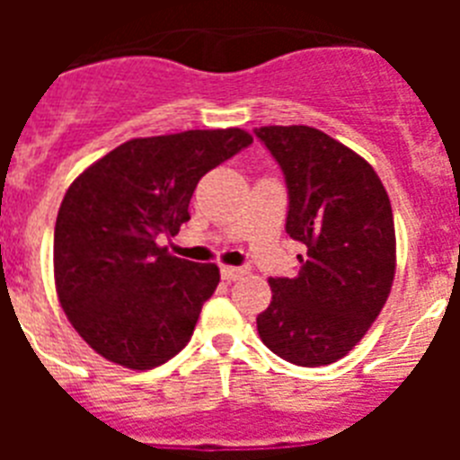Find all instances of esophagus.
Returning a JSON list of instances; mask_svg holds the SVG:
<instances>
[{
    "label": "esophagus",
    "instance_id": "1",
    "mask_svg": "<svg viewBox=\"0 0 460 460\" xmlns=\"http://www.w3.org/2000/svg\"><path fill=\"white\" fill-rule=\"evenodd\" d=\"M249 274V267H221V276L226 280H237Z\"/></svg>",
    "mask_w": 460,
    "mask_h": 460
}]
</instances>
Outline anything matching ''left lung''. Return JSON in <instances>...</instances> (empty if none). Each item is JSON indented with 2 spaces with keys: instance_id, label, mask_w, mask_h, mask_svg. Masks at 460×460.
<instances>
[{
  "instance_id": "obj_1",
  "label": "left lung",
  "mask_w": 460,
  "mask_h": 460,
  "mask_svg": "<svg viewBox=\"0 0 460 460\" xmlns=\"http://www.w3.org/2000/svg\"><path fill=\"white\" fill-rule=\"evenodd\" d=\"M286 177V233L304 243L295 279H270L262 343L296 367H327L355 348L387 302L396 270L389 195L376 170L311 126H262Z\"/></svg>"
}]
</instances>
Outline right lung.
<instances>
[{
    "mask_svg": "<svg viewBox=\"0 0 460 460\" xmlns=\"http://www.w3.org/2000/svg\"><path fill=\"white\" fill-rule=\"evenodd\" d=\"M251 142L242 128L136 137L66 190L55 226L57 295L101 357L147 371L189 343L221 274L174 258L158 239L180 233L198 181Z\"/></svg>",
    "mask_w": 460,
    "mask_h": 460,
    "instance_id": "right-lung-1",
    "label": "right lung"
}]
</instances>
